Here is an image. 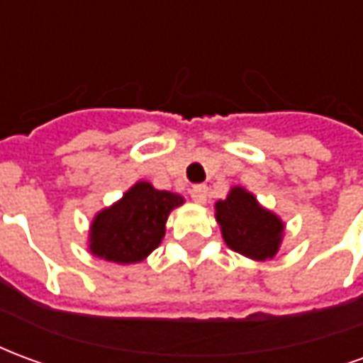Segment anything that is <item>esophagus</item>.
I'll return each instance as SVG.
<instances>
[{
	"instance_id": "esophagus-1",
	"label": "esophagus",
	"mask_w": 363,
	"mask_h": 363,
	"mask_svg": "<svg viewBox=\"0 0 363 363\" xmlns=\"http://www.w3.org/2000/svg\"><path fill=\"white\" fill-rule=\"evenodd\" d=\"M190 196H192V200H194L196 204H206V200H208V186H206V184H196V186H192Z\"/></svg>"
}]
</instances>
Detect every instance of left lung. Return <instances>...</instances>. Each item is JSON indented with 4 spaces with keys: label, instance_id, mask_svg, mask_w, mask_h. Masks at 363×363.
<instances>
[{
    "label": "left lung",
    "instance_id": "8db88e82",
    "mask_svg": "<svg viewBox=\"0 0 363 363\" xmlns=\"http://www.w3.org/2000/svg\"><path fill=\"white\" fill-rule=\"evenodd\" d=\"M216 220L229 249L252 260L274 259L284 237V221L243 186H233L216 202Z\"/></svg>",
    "mask_w": 363,
    "mask_h": 363
}]
</instances>
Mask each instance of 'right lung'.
Listing matches in <instances>:
<instances>
[{
    "label": "right lung",
    "instance_id": "1",
    "mask_svg": "<svg viewBox=\"0 0 363 363\" xmlns=\"http://www.w3.org/2000/svg\"><path fill=\"white\" fill-rule=\"evenodd\" d=\"M184 198L135 182L118 202L96 213L89 229V251L99 259L134 264L155 251L165 235L169 213Z\"/></svg>",
    "mask_w": 363,
    "mask_h": 363
}]
</instances>
